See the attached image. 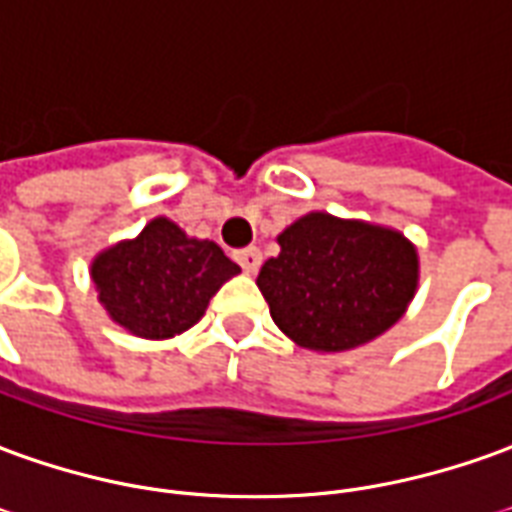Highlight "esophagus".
<instances>
[{"mask_svg": "<svg viewBox=\"0 0 512 512\" xmlns=\"http://www.w3.org/2000/svg\"><path fill=\"white\" fill-rule=\"evenodd\" d=\"M235 260L241 263V268H244L246 274H255L257 268H260V263H263V255H260L257 246H246V249H238V252H235Z\"/></svg>", "mask_w": 512, "mask_h": 512, "instance_id": "34e87169", "label": "esophagus"}]
</instances>
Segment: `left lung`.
I'll return each instance as SVG.
<instances>
[{"label": "left lung", "mask_w": 512, "mask_h": 512, "mask_svg": "<svg viewBox=\"0 0 512 512\" xmlns=\"http://www.w3.org/2000/svg\"><path fill=\"white\" fill-rule=\"evenodd\" d=\"M257 288L271 318L310 351H351L395 326L419 282L417 246L359 219L312 211L277 235Z\"/></svg>", "instance_id": "obj_1"}]
</instances>
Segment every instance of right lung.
I'll use <instances>...</instances> for the list:
<instances>
[{"instance_id":"obj_1","label":"right lung","mask_w":512,"mask_h":512,"mask_svg":"<svg viewBox=\"0 0 512 512\" xmlns=\"http://www.w3.org/2000/svg\"><path fill=\"white\" fill-rule=\"evenodd\" d=\"M241 274L222 246L189 238L158 216L95 257L90 277L109 318L145 340H169L205 315L227 279Z\"/></svg>"}]
</instances>
